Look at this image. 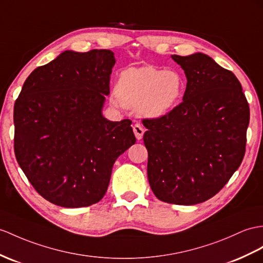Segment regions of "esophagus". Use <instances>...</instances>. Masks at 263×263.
Here are the masks:
<instances>
[{"label": "esophagus", "instance_id": "obj_1", "mask_svg": "<svg viewBox=\"0 0 263 263\" xmlns=\"http://www.w3.org/2000/svg\"><path fill=\"white\" fill-rule=\"evenodd\" d=\"M133 130H134V133H135V136H136V138L139 140V139H142L143 138V135H144V128L142 127V125L140 124H135L134 125V127H133Z\"/></svg>", "mask_w": 263, "mask_h": 263}]
</instances>
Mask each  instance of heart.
<instances>
[{"label": "heart", "mask_w": 263, "mask_h": 263, "mask_svg": "<svg viewBox=\"0 0 263 263\" xmlns=\"http://www.w3.org/2000/svg\"><path fill=\"white\" fill-rule=\"evenodd\" d=\"M184 88L185 80L175 70L129 68L118 76L112 102L128 108L138 107L143 116L159 118L177 105Z\"/></svg>", "instance_id": "b5f03b06"}]
</instances>
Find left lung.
Instances as JSON below:
<instances>
[{
  "mask_svg": "<svg viewBox=\"0 0 263 263\" xmlns=\"http://www.w3.org/2000/svg\"><path fill=\"white\" fill-rule=\"evenodd\" d=\"M187 83L183 101L145 118L147 176L163 202L193 205L224 187L245 157L249 104L234 73L203 53L172 55Z\"/></svg>",
  "mask_w": 263,
  "mask_h": 263,
  "instance_id": "8db88e82",
  "label": "left lung"
}]
</instances>
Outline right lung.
<instances>
[{
  "label": "right lung",
  "mask_w": 263,
  "mask_h": 263,
  "mask_svg": "<svg viewBox=\"0 0 263 263\" xmlns=\"http://www.w3.org/2000/svg\"><path fill=\"white\" fill-rule=\"evenodd\" d=\"M110 50L65 51L34 69L14 104V154L32 186L63 208L98 203L120 154L135 144L132 121L101 114Z\"/></svg>",
  "instance_id": "obj_1"
}]
</instances>
